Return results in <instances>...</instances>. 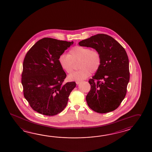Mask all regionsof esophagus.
<instances>
[{"mask_svg":"<svg viewBox=\"0 0 152 152\" xmlns=\"http://www.w3.org/2000/svg\"><path fill=\"white\" fill-rule=\"evenodd\" d=\"M80 81H76V83L78 85V84H79V83H80Z\"/></svg>","mask_w":152,"mask_h":152,"instance_id":"34e87169","label":"esophagus"}]
</instances>
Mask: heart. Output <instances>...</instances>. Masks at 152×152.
Wrapping results in <instances>:
<instances>
[{
	"label": "heart",
	"mask_w": 152,
	"mask_h": 152,
	"mask_svg": "<svg viewBox=\"0 0 152 152\" xmlns=\"http://www.w3.org/2000/svg\"><path fill=\"white\" fill-rule=\"evenodd\" d=\"M58 61L61 68L67 73L73 71L75 63L79 62L78 67L80 69L69 76L71 81H81L88 77L91 73L98 71L101 64L100 53L96 50L90 48L76 46L72 48L69 54H60Z\"/></svg>",
	"instance_id": "b5f03b06"
}]
</instances>
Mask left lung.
<instances>
[{"label": "left lung", "instance_id": "obj_1", "mask_svg": "<svg viewBox=\"0 0 152 152\" xmlns=\"http://www.w3.org/2000/svg\"><path fill=\"white\" fill-rule=\"evenodd\" d=\"M100 53L101 64L88 83L86 98L88 106L99 113L116 110L125 98L129 81L128 56L125 48L110 36L98 34L79 42Z\"/></svg>", "mask_w": 152, "mask_h": 152}]
</instances>
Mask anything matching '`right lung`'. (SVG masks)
I'll list each match as a JSON object with an SVG mask.
<instances>
[{
	"label": "right lung",
	"instance_id": "add662e5",
	"mask_svg": "<svg viewBox=\"0 0 152 152\" xmlns=\"http://www.w3.org/2000/svg\"><path fill=\"white\" fill-rule=\"evenodd\" d=\"M73 44V42L44 38L26 54L21 74L23 93L37 112L53 116L62 112L67 104L76 83H64L66 74L58 59Z\"/></svg>",
	"mask_w": 152,
	"mask_h": 152
}]
</instances>
